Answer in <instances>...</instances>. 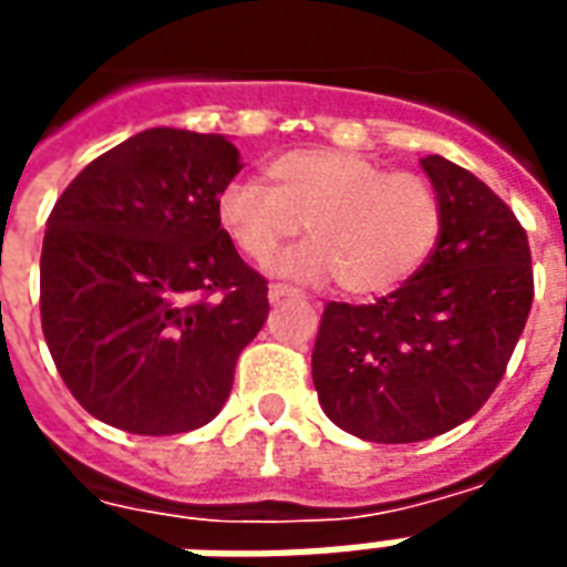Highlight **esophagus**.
<instances>
[{
  "label": "esophagus",
  "instance_id": "34e87169",
  "mask_svg": "<svg viewBox=\"0 0 567 567\" xmlns=\"http://www.w3.org/2000/svg\"><path fill=\"white\" fill-rule=\"evenodd\" d=\"M267 297H270V303H279V300H291V297H300V291L288 288V285H270Z\"/></svg>",
  "mask_w": 567,
  "mask_h": 567
}]
</instances>
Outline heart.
<instances>
[{
    "label": "heart",
    "instance_id": "b5f03b06",
    "mask_svg": "<svg viewBox=\"0 0 567 567\" xmlns=\"http://www.w3.org/2000/svg\"><path fill=\"white\" fill-rule=\"evenodd\" d=\"M261 183H230L216 219L230 243L267 264L306 225L303 249L282 264L295 279H333L351 297L388 295L430 261L444 204L430 177L384 171L346 150H291L264 165Z\"/></svg>",
    "mask_w": 567,
    "mask_h": 567
}]
</instances>
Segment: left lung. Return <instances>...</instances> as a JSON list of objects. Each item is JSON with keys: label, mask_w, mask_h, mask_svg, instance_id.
Listing matches in <instances>:
<instances>
[{"label": "left lung", "mask_w": 567, "mask_h": 567, "mask_svg": "<svg viewBox=\"0 0 567 567\" xmlns=\"http://www.w3.org/2000/svg\"><path fill=\"white\" fill-rule=\"evenodd\" d=\"M423 171L444 204L442 240L402 288L321 312L312 381L327 417L379 444L454 430L489 400L529 318L526 228L493 188L442 155Z\"/></svg>", "instance_id": "left-lung-1"}]
</instances>
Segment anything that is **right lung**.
I'll list each match as a JSON object with an SVG mask.
<instances>
[{"label": "right lung", "mask_w": 567, "mask_h": 567, "mask_svg": "<svg viewBox=\"0 0 567 567\" xmlns=\"http://www.w3.org/2000/svg\"><path fill=\"white\" fill-rule=\"evenodd\" d=\"M221 134L146 128L71 179L41 249V330L83 409L134 435L221 412L267 321V279L216 219L240 174Z\"/></svg>", "instance_id": "right-lung-1"}]
</instances>
